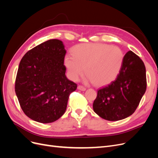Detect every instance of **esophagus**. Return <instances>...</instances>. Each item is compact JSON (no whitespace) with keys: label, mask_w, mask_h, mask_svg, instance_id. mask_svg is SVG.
Wrapping results in <instances>:
<instances>
[{"label":"esophagus","mask_w":158,"mask_h":158,"mask_svg":"<svg viewBox=\"0 0 158 158\" xmlns=\"http://www.w3.org/2000/svg\"><path fill=\"white\" fill-rule=\"evenodd\" d=\"M78 89H80V90H82V91H85V88L84 86H83V85H79L78 86Z\"/></svg>","instance_id":"1"}]
</instances>
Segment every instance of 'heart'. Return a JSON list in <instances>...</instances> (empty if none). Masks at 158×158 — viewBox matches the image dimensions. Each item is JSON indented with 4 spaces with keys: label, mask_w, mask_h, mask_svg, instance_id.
<instances>
[{
    "label": "heart",
    "mask_w": 158,
    "mask_h": 158,
    "mask_svg": "<svg viewBox=\"0 0 158 158\" xmlns=\"http://www.w3.org/2000/svg\"><path fill=\"white\" fill-rule=\"evenodd\" d=\"M72 52L73 55L66 56L64 64L73 80H77L85 70L88 78L95 85L110 84L117 78L123 63V52L117 46L80 44L76 45Z\"/></svg>",
    "instance_id": "1"
}]
</instances>
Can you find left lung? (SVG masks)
Masks as SVG:
<instances>
[{
  "label": "left lung",
  "instance_id": "1",
  "mask_svg": "<svg viewBox=\"0 0 158 158\" xmlns=\"http://www.w3.org/2000/svg\"><path fill=\"white\" fill-rule=\"evenodd\" d=\"M146 86L145 65L139 56L129 51L124 56L117 78L98 90L94 111L107 121L125 118L136 111Z\"/></svg>",
  "mask_w": 158,
  "mask_h": 158
}]
</instances>
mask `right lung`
Listing matches in <instances>:
<instances>
[{
  "mask_svg": "<svg viewBox=\"0 0 158 158\" xmlns=\"http://www.w3.org/2000/svg\"><path fill=\"white\" fill-rule=\"evenodd\" d=\"M66 50L63 42L50 40L22 57L15 81V92L26 116L41 123H52L64 113L70 94L77 84L65 75Z\"/></svg>",
  "mask_w": 158,
  "mask_h": 158,
  "instance_id": "add662e5",
  "label": "right lung"
}]
</instances>
